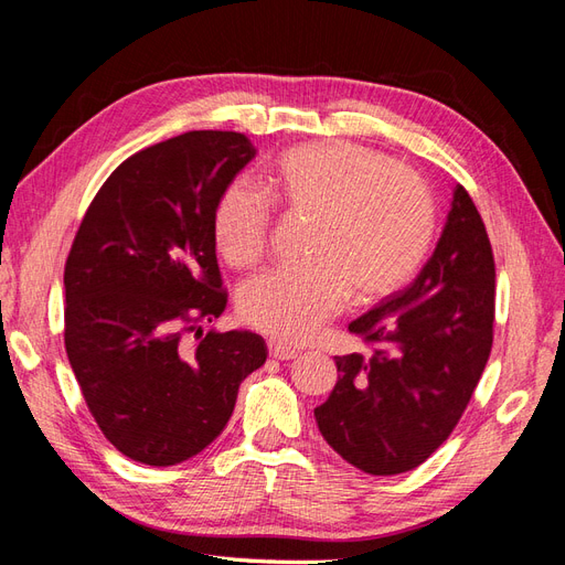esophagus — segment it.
<instances>
[{
	"label": "esophagus",
	"mask_w": 565,
	"mask_h": 565,
	"mask_svg": "<svg viewBox=\"0 0 565 565\" xmlns=\"http://www.w3.org/2000/svg\"><path fill=\"white\" fill-rule=\"evenodd\" d=\"M268 353H270V358H276V361H295V358L299 355L295 349L280 344V341H270Z\"/></svg>",
	"instance_id": "obj_1"
}]
</instances>
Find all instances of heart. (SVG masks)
<instances>
[{"instance_id": "obj_1", "label": "heart", "mask_w": 565, "mask_h": 565, "mask_svg": "<svg viewBox=\"0 0 565 565\" xmlns=\"http://www.w3.org/2000/svg\"><path fill=\"white\" fill-rule=\"evenodd\" d=\"M270 200L311 218L306 259L247 282L237 311L280 344H303L344 309L349 297L377 303L409 285L436 237V200L426 181L380 150L309 143L285 150L266 174ZM273 226L270 202L245 181L214 202L212 237L233 268L262 259Z\"/></svg>"}]
</instances>
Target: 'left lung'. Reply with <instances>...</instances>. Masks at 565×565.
Wrapping results in <instances>:
<instances>
[{
    "mask_svg": "<svg viewBox=\"0 0 565 565\" xmlns=\"http://www.w3.org/2000/svg\"><path fill=\"white\" fill-rule=\"evenodd\" d=\"M494 259L483 218L457 185L419 276L355 318L370 355H334L337 384L316 407L322 438L372 476L419 467L448 440L492 349Z\"/></svg>",
    "mask_w": 565,
    "mask_h": 565,
    "instance_id": "left-lung-1",
    "label": "left lung"
}]
</instances>
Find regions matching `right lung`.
I'll list each match as a JSON object with an SVG mask.
<instances>
[{
    "label": "right lung",
    "mask_w": 565,
    "mask_h": 565,
    "mask_svg": "<svg viewBox=\"0 0 565 565\" xmlns=\"http://www.w3.org/2000/svg\"><path fill=\"white\" fill-rule=\"evenodd\" d=\"M256 156L237 131H185L119 164L65 262V351L98 429L134 461L172 467L228 424L266 363L249 330L202 334L226 309L212 210ZM196 332L195 348L184 334Z\"/></svg>",
    "instance_id": "1"
}]
</instances>
